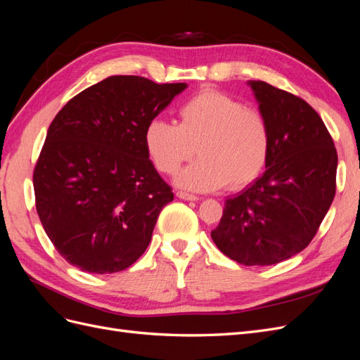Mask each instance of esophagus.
I'll return each instance as SVG.
<instances>
[{
  "instance_id": "obj_1",
  "label": "esophagus",
  "mask_w": 360,
  "mask_h": 360,
  "mask_svg": "<svg viewBox=\"0 0 360 360\" xmlns=\"http://www.w3.org/2000/svg\"><path fill=\"white\" fill-rule=\"evenodd\" d=\"M177 197L180 200H184V201H198L200 197H197V195H192V193H188V192H177Z\"/></svg>"
}]
</instances>
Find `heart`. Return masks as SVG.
<instances>
[{"instance_id":"b5f03b06","label":"heart","mask_w":360,"mask_h":360,"mask_svg":"<svg viewBox=\"0 0 360 360\" xmlns=\"http://www.w3.org/2000/svg\"><path fill=\"white\" fill-rule=\"evenodd\" d=\"M179 126L155 118L144 143L155 167L176 174L184 162L200 159L176 177L179 188L212 192L242 188L264 169L270 151V127L264 114L221 91L204 90L183 103Z\"/></svg>"}]
</instances>
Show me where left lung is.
<instances>
[{
  "mask_svg": "<svg viewBox=\"0 0 360 360\" xmlns=\"http://www.w3.org/2000/svg\"><path fill=\"white\" fill-rule=\"evenodd\" d=\"M270 127L266 171L228 197L214 245L243 266H270L307 248L335 197L338 155L323 120L300 97L248 81Z\"/></svg>",
  "mask_w": 360,
  "mask_h": 360,
  "instance_id": "8db88e82",
  "label": "left lung"
}]
</instances>
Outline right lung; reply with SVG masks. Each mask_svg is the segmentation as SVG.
Returning a JSON list of instances; mask_svg holds the SVG:
<instances>
[{"label":"right lung","instance_id":"1","mask_svg":"<svg viewBox=\"0 0 360 360\" xmlns=\"http://www.w3.org/2000/svg\"><path fill=\"white\" fill-rule=\"evenodd\" d=\"M188 89L117 75L64 105L34 168L36 209L72 266L115 274L144 254L171 188L148 159L147 124Z\"/></svg>","mask_w":360,"mask_h":360}]
</instances>
